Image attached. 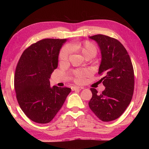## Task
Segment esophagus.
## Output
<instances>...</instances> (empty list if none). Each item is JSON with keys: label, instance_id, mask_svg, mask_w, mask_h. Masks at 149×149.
<instances>
[{"label": "esophagus", "instance_id": "obj_1", "mask_svg": "<svg viewBox=\"0 0 149 149\" xmlns=\"http://www.w3.org/2000/svg\"><path fill=\"white\" fill-rule=\"evenodd\" d=\"M84 89V87H77V86H74L72 87V91H75V90H81Z\"/></svg>", "mask_w": 149, "mask_h": 149}]
</instances>
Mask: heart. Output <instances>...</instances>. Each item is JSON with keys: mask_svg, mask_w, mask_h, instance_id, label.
Instances as JSON below:
<instances>
[{"mask_svg": "<svg viewBox=\"0 0 149 149\" xmlns=\"http://www.w3.org/2000/svg\"><path fill=\"white\" fill-rule=\"evenodd\" d=\"M77 48L79 49L81 52V53L84 54V56H86L87 55L89 54H95L97 53V49L92 43L89 42H85L82 45H77ZM72 47L70 45H66L64 47H63L61 51L60 52V59L61 61L64 62L66 61L68 58V56L72 52ZM89 74V72L87 70H78L74 72L75 79L77 81L79 82L83 79L85 76Z\"/></svg>", "mask_w": 149, "mask_h": 149, "instance_id": "heart-1", "label": "heart"}]
</instances>
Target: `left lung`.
Segmentation results:
<instances>
[{
  "mask_svg": "<svg viewBox=\"0 0 149 149\" xmlns=\"http://www.w3.org/2000/svg\"><path fill=\"white\" fill-rule=\"evenodd\" d=\"M89 38L97 42L101 54L99 74L105 89L98 93L91 88L89 102L93 113L103 122L114 120L122 115L132 100L134 90V72L127 50L117 39L104 35Z\"/></svg>",
  "mask_w": 149,
  "mask_h": 149,
  "instance_id": "obj_1",
  "label": "left lung"
}]
</instances>
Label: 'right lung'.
Returning a JSON list of instances; mask_svg holds the SVG:
<instances>
[{"label":"right lung","mask_w":149,"mask_h":149,"mask_svg":"<svg viewBox=\"0 0 149 149\" xmlns=\"http://www.w3.org/2000/svg\"><path fill=\"white\" fill-rule=\"evenodd\" d=\"M67 39H45L22 53L14 75V88L20 108L30 120L50 122L71 92L68 87H50V74L56 69L58 56Z\"/></svg>","instance_id":"add662e5"}]
</instances>
